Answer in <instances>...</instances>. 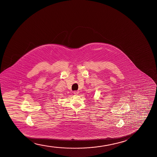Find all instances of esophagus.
Listing matches in <instances>:
<instances>
[{
    "instance_id": "esophagus-1",
    "label": "esophagus",
    "mask_w": 157,
    "mask_h": 157,
    "mask_svg": "<svg viewBox=\"0 0 157 157\" xmlns=\"http://www.w3.org/2000/svg\"><path fill=\"white\" fill-rule=\"evenodd\" d=\"M73 93H74L75 94H78L79 93V92H78V91H77V90H75V91H74V92H73Z\"/></svg>"
}]
</instances>
